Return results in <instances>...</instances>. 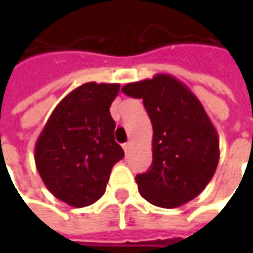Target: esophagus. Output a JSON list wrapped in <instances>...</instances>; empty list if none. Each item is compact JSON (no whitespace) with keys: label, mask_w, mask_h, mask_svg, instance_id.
<instances>
[{"label":"esophagus","mask_w":253,"mask_h":253,"mask_svg":"<svg viewBox=\"0 0 253 253\" xmlns=\"http://www.w3.org/2000/svg\"><path fill=\"white\" fill-rule=\"evenodd\" d=\"M122 148H124L125 153L128 155V153H129V151H131V142H126V143H124V145H122Z\"/></svg>","instance_id":"esophagus-1"}]
</instances>
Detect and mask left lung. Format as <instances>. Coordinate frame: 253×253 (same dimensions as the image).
<instances>
[{"label": "left lung", "instance_id": "1", "mask_svg": "<svg viewBox=\"0 0 253 253\" xmlns=\"http://www.w3.org/2000/svg\"><path fill=\"white\" fill-rule=\"evenodd\" d=\"M122 91L141 98L153 128V162L135 177L142 197L163 209L196 199L219 161L218 133L203 104L170 74L125 84Z\"/></svg>", "mask_w": 253, "mask_h": 253}]
</instances>
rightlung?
I'll use <instances>...</instances> for the list:
<instances>
[{
    "mask_svg": "<svg viewBox=\"0 0 253 253\" xmlns=\"http://www.w3.org/2000/svg\"><path fill=\"white\" fill-rule=\"evenodd\" d=\"M120 84L85 83L56 105L35 145V163L56 199L82 209L102 197L124 158L110 114Z\"/></svg>",
    "mask_w": 253,
    "mask_h": 253,
    "instance_id": "right-lung-1",
    "label": "right lung"
}]
</instances>
